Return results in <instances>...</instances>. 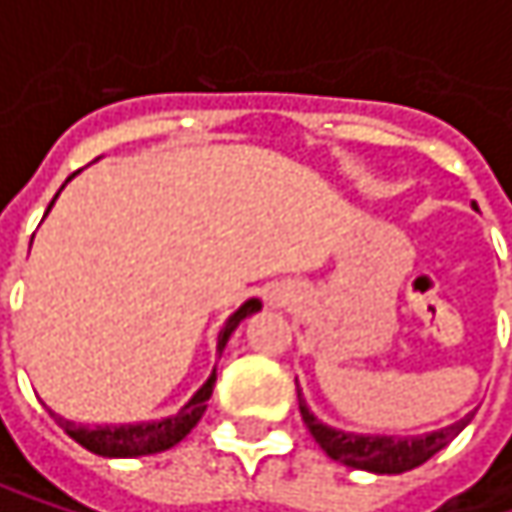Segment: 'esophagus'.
Segmentation results:
<instances>
[{"mask_svg":"<svg viewBox=\"0 0 512 512\" xmlns=\"http://www.w3.org/2000/svg\"><path fill=\"white\" fill-rule=\"evenodd\" d=\"M275 302H278V299H275Z\"/></svg>","mask_w":512,"mask_h":512,"instance_id":"obj_1","label":"esophagus"}]
</instances>
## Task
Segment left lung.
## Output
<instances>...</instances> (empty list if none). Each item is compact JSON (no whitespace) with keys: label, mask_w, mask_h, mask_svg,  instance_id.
I'll list each match as a JSON object with an SVG mask.
<instances>
[{"label":"left lung","mask_w":512,"mask_h":512,"mask_svg":"<svg viewBox=\"0 0 512 512\" xmlns=\"http://www.w3.org/2000/svg\"><path fill=\"white\" fill-rule=\"evenodd\" d=\"M299 412H302V421L311 430L314 442L332 460L344 462L350 468H361V471H373V474H403V471L427 462L454 436H460L468 427V421L474 418V412H471L462 421H454L451 427H442V430H433L424 436H370V433H347V430H335V427L323 424L308 409L302 391H299Z\"/></svg>","instance_id":"1"}]
</instances>
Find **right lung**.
<instances>
[{
  "label": "right lung",
  "instance_id": "right-lung-1",
  "mask_svg": "<svg viewBox=\"0 0 512 512\" xmlns=\"http://www.w3.org/2000/svg\"><path fill=\"white\" fill-rule=\"evenodd\" d=\"M64 189V186H61ZM58 198V195H55ZM55 198L50 201V207L55 204ZM50 207H47V213H50ZM260 311V299H249V302H243L228 320H225V326H222V332H219V344H216V353L222 356V350H225V344H228V338L234 335V329L249 317V314H255ZM213 385H216V367H213V373L207 376V382L192 394V400L177 412V415H168V418H162V421H142V424H106V427H85V424H76V421H67V418H61V415H55L52 412V418L58 421V427L73 439V442H79L85 451H91V454H97V457H112V460H118V457H148V454H159V451H168V448H174L177 442H183L189 433H192V427L201 421V415L207 412V400H210V394H213Z\"/></svg>",
  "mask_w": 512,
  "mask_h": 512
}]
</instances>
